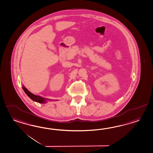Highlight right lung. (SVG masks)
<instances>
[{"instance_id":"right-lung-1","label":"right lung","mask_w":153,"mask_h":153,"mask_svg":"<svg viewBox=\"0 0 153 153\" xmlns=\"http://www.w3.org/2000/svg\"><path fill=\"white\" fill-rule=\"evenodd\" d=\"M22 88H23L24 92L26 93L27 96L31 99H32L33 101L38 102H39V103H45V102H45L46 99L45 98H42V97L38 96V95H36L34 94H32L31 92H30L26 88H25L24 86H23Z\"/></svg>"}]
</instances>
